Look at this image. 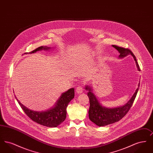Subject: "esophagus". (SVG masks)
I'll list each match as a JSON object with an SVG mask.
<instances>
[{
	"label": "esophagus",
	"instance_id": "esophagus-1",
	"mask_svg": "<svg viewBox=\"0 0 153 153\" xmlns=\"http://www.w3.org/2000/svg\"><path fill=\"white\" fill-rule=\"evenodd\" d=\"M76 91V92L78 94H81L83 92V88L81 87V86H79L77 88Z\"/></svg>",
	"mask_w": 153,
	"mask_h": 153
}]
</instances>
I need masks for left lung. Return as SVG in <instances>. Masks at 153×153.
Returning a JSON list of instances; mask_svg holds the SVG:
<instances>
[{"label":"left lung","mask_w":153,"mask_h":153,"mask_svg":"<svg viewBox=\"0 0 153 153\" xmlns=\"http://www.w3.org/2000/svg\"><path fill=\"white\" fill-rule=\"evenodd\" d=\"M112 46L115 48L120 53L119 56V58H123L129 54H131L136 62L138 70L140 71V69L136 57L130 49L123 48L117 45ZM139 85L140 82H139L138 87L137 88L135 92L132 95L128 102L123 106L116 108H107L102 106L96 96L93 93V89L92 88L88 85L85 86V89L88 91V96L89 97L90 102V107L88 111L89 119L97 126L100 127L114 123L119 121L127 114L130 109L138 93Z\"/></svg>","instance_id":"8db88e82"}]
</instances>
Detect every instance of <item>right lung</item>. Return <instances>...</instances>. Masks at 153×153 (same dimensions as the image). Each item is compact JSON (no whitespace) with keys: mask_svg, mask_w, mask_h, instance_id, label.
<instances>
[{"mask_svg":"<svg viewBox=\"0 0 153 153\" xmlns=\"http://www.w3.org/2000/svg\"><path fill=\"white\" fill-rule=\"evenodd\" d=\"M50 47L40 46L30 53L32 54L42 50L48 51ZM74 96V89L73 88L69 89L68 91L62 93L54 107L44 111H35L27 108L23 105L15 97L17 102L19 104L25 113L30 118L37 123L48 127H56L62 123L66 117V107Z\"/></svg>","mask_w":153,"mask_h":153,"instance_id":"obj_1","label":"right lung"}]
</instances>
